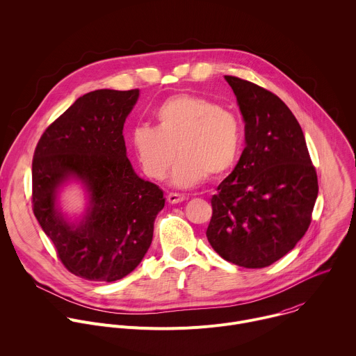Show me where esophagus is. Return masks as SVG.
Here are the masks:
<instances>
[{
    "instance_id": "1",
    "label": "esophagus",
    "mask_w": 356,
    "mask_h": 356,
    "mask_svg": "<svg viewBox=\"0 0 356 356\" xmlns=\"http://www.w3.org/2000/svg\"><path fill=\"white\" fill-rule=\"evenodd\" d=\"M184 200H186V197L181 195V194H177V193H170L168 195V202L169 204H179V202H183Z\"/></svg>"
}]
</instances>
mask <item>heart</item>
Returning a JSON list of instances; mask_svg holds the SVG:
<instances>
[{"label":"heart","mask_w":356,"mask_h":356,"mask_svg":"<svg viewBox=\"0 0 356 356\" xmlns=\"http://www.w3.org/2000/svg\"><path fill=\"white\" fill-rule=\"evenodd\" d=\"M156 126H138L131 147L143 172L163 180L177 155L170 183L190 188L205 180L225 176L242 148V126L232 111L195 95H176L155 110Z\"/></svg>","instance_id":"1"}]
</instances>
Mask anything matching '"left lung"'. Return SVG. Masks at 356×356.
I'll list each match as a JSON object with an SVG mask.
<instances>
[{
    "label": "left lung",
    "instance_id": "obj_1",
    "mask_svg": "<svg viewBox=\"0 0 356 356\" xmlns=\"http://www.w3.org/2000/svg\"><path fill=\"white\" fill-rule=\"evenodd\" d=\"M245 122L246 148L212 197L207 238L226 261L264 268L303 238L318 193L303 131L270 90L225 75Z\"/></svg>",
    "mask_w": 356,
    "mask_h": 356
}]
</instances>
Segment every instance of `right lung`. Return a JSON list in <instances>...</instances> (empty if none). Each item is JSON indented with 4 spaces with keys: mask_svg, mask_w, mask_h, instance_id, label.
Returning a JSON list of instances; mask_svg holds the SVG:
<instances>
[{
    "mask_svg": "<svg viewBox=\"0 0 356 356\" xmlns=\"http://www.w3.org/2000/svg\"><path fill=\"white\" fill-rule=\"evenodd\" d=\"M140 89H99L78 97L42 136L33 156V212L65 268L88 281L113 282L147 254L163 191L141 179L127 158L123 127ZM75 181L84 212L71 220L59 193Z\"/></svg>",
    "mask_w": 356,
    "mask_h": 356,
    "instance_id": "add662e5",
    "label": "right lung"
}]
</instances>
